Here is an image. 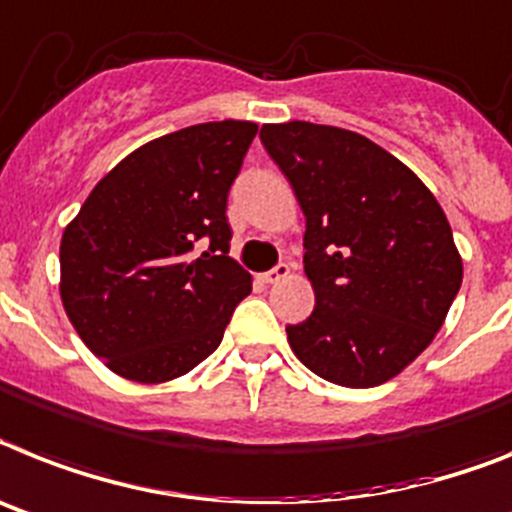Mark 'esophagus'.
<instances>
[{
	"label": "esophagus",
	"instance_id": "obj_1",
	"mask_svg": "<svg viewBox=\"0 0 512 512\" xmlns=\"http://www.w3.org/2000/svg\"><path fill=\"white\" fill-rule=\"evenodd\" d=\"M286 276H289V265L278 263L276 268L268 270V273H263V281L265 283H278V281H283Z\"/></svg>",
	"mask_w": 512,
	"mask_h": 512
}]
</instances>
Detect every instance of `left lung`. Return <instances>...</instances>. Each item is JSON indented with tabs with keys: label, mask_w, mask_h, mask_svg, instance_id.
<instances>
[{
	"label": "left lung",
	"mask_w": 512,
	"mask_h": 512,
	"mask_svg": "<svg viewBox=\"0 0 512 512\" xmlns=\"http://www.w3.org/2000/svg\"><path fill=\"white\" fill-rule=\"evenodd\" d=\"M268 156L307 218L304 273L315 309L289 325L296 359L343 388H375L427 349L463 263L435 195L409 166L356 132L263 124Z\"/></svg>",
	"instance_id": "obj_1"
}]
</instances>
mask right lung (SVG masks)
Wrapping results in <instances>:
<instances>
[{
  "label": "right lung",
  "instance_id": "1",
  "mask_svg": "<svg viewBox=\"0 0 512 512\" xmlns=\"http://www.w3.org/2000/svg\"><path fill=\"white\" fill-rule=\"evenodd\" d=\"M255 122L150 140L93 187L59 247L64 312L127 380L187 375L218 349L252 276L229 257L226 200Z\"/></svg>",
  "mask_w": 512,
  "mask_h": 512
}]
</instances>
